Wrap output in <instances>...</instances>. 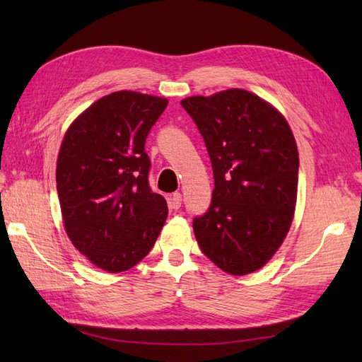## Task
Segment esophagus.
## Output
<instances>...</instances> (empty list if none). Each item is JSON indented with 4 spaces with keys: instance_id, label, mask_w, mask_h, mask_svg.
<instances>
[{
    "instance_id": "esophagus-1",
    "label": "esophagus",
    "mask_w": 362,
    "mask_h": 362,
    "mask_svg": "<svg viewBox=\"0 0 362 362\" xmlns=\"http://www.w3.org/2000/svg\"><path fill=\"white\" fill-rule=\"evenodd\" d=\"M182 205V194L180 193H174L169 199V209L171 210H179Z\"/></svg>"
}]
</instances>
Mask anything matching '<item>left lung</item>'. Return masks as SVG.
Instances as JSON below:
<instances>
[{
	"label": "left lung",
	"instance_id": "left-lung-1",
	"mask_svg": "<svg viewBox=\"0 0 362 362\" xmlns=\"http://www.w3.org/2000/svg\"><path fill=\"white\" fill-rule=\"evenodd\" d=\"M211 160V205L193 221L199 247L222 271L247 275L280 249L294 219L298 151L286 118L243 88L180 101Z\"/></svg>",
	"mask_w": 362,
	"mask_h": 362
}]
</instances>
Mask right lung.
<instances>
[{
  "label": "right lung",
  "instance_id": "1",
  "mask_svg": "<svg viewBox=\"0 0 362 362\" xmlns=\"http://www.w3.org/2000/svg\"><path fill=\"white\" fill-rule=\"evenodd\" d=\"M166 98L121 90L98 99L66 129L56 168L65 232L91 264L124 272L148 255L168 218L148 182L146 136Z\"/></svg>",
  "mask_w": 362,
  "mask_h": 362
}]
</instances>
